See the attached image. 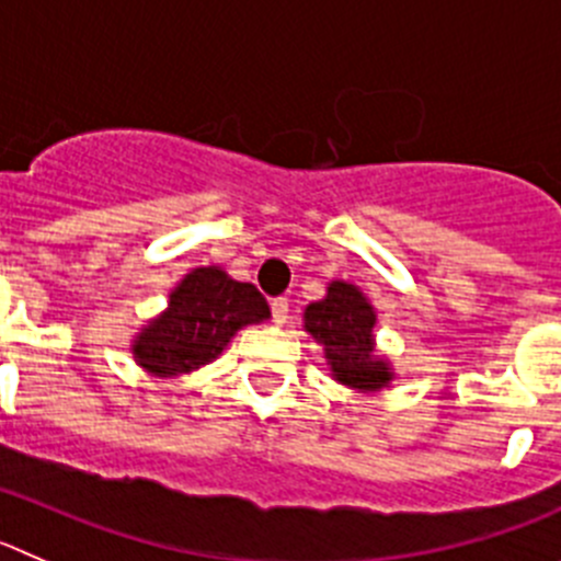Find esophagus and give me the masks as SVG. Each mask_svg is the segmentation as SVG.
I'll return each mask as SVG.
<instances>
[{
	"label": "esophagus",
	"instance_id": "esophagus-1",
	"mask_svg": "<svg viewBox=\"0 0 561 561\" xmlns=\"http://www.w3.org/2000/svg\"><path fill=\"white\" fill-rule=\"evenodd\" d=\"M271 316H274V321L279 323H285L287 318H290V305H287V298H274V301H271Z\"/></svg>",
	"mask_w": 561,
	"mask_h": 561
}]
</instances>
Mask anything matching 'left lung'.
I'll return each mask as SVG.
<instances>
[{"mask_svg":"<svg viewBox=\"0 0 561 561\" xmlns=\"http://www.w3.org/2000/svg\"><path fill=\"white\" fill-rule=\"evenodd\" d=\"M374 327V307L348 282H329L327 298L305 310V329L323 345L334 381L359 392H376L392 381L390 363L376 354Z\"/></svg>","mask_w":561,"mask_h":561,"instance_id":"obj_1","label":"left lung"}]
</instances>
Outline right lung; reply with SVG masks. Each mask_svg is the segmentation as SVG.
Masks as SVG:
<instances>
[{
    "label": "right lung",
    "instance_id": "add662e5",
    "mask_svg": "<svg viewBox=\"0 0 561 561\" xmlns=\"http://www.w3.org/2000/svg\"><path fill=\"white\" fill-rule=\"evenodd\" d=\"M268 318V301L254 285L234 282L218 265L193 268L171 290L169 310L138 332L135 363L151 376L191 374L213 363L238 329Z\"/></svg>",
    "mask_w": 561,
    "mask_h": 561
}]
</instances>
